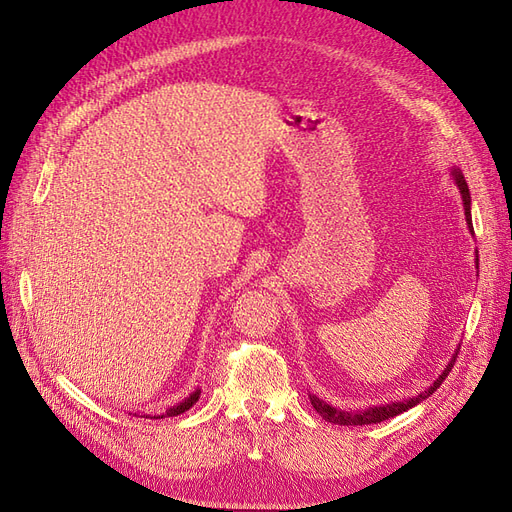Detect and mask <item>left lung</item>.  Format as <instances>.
Instances as JSON below:
<instances>
[{"instance_id":"1","label":"left lung","mask_w":512,"mask_h":512,"mask_svg":"<svg viewBox=\"0 0 512 512\" xmlns=\"http://www.w3.org/2000/svg\"><path fill=\"white\" fill-rule=\"evenodd\" d=\"M451 177H453V181H455V185H457V190H459V194H461L463 211H466L468 228H470V232H474V228H472V211H470V207H472V196H470V190H468L466 177H463V173H461V170H459L457 166L451 168ZM476 260H478V252H476ZM457 352H459V348L455 350L453 359L448 361V365L442 369V374H440L436 380H433V384L429 386L427 391H423L421 395H416V397L404 399V401H391V404H384V406H369V408H365V410H342V408H335V406L327 404V401L316 397V395H312V393H309V401H312L314 410L324 418V421H329V423H333V425H374V423L389 421V418H393V416H397V414H401V412H406V410L418 406V404H421V401H425L427 397H431L433 393L438 391V386L446 380L448 371H451L453 365H455Z\"/></svg>"}]
</instances>
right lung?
Returning a JSON list of instances; mask_svg holds the SVG:
<instances>
[{
    "instance_id": "1",
    "label": "right lung",
    "mask_w": 512,
    "mask_h": 512,
    "mask_svg": "<svg viewBox=\"0 0 512 512\" xmlns=\"http://www.w3.org/2000/svg\"><path fill=\"white\" fill-rule=\"evenodd\" d=\"M200 399V389H196L194 393H190L188 397H185L183 401H179L177 406H173V408H168L166 412H162V414H147V418H164V416H179V414H183L185 410H190L196 401Z\"/></svg>"
}]
</instances>
